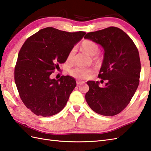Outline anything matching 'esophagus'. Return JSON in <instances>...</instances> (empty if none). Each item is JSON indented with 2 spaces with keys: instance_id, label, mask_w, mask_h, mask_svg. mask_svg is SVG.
I'll return each instance as SVG.
<instances>
[{
  "instance_id": "1",
  "label": "esophagus",
  "mask_w": 151,
  "mask_h": 151,
  "mask_svg": "<svg viewBox=\"0 0 151 151\" xmlns=\"http://www.w3.org/2000/svg\"><path fill=\"white\" fill-rule=\"evenodd\" d=\"M84 83H85V82L82 81V80H76V83L78 84V85H82V84H83Z\"/></svg>"
}]
</instances>
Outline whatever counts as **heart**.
I'll list each match as a JSON object with an SVG mask.
<instances>
[{"label": "heart", "mask_w": 151, "mask_h": 151, "mask_svg": "<svg viewBox=\"0 0 151 151\" xmlns=\"http://www.w3.org/2000/svg\"><path fill=\"white\" fill-rule=\"evenodd\" d=\"M81 47L83 51L87 52L89 55L93 57L94 61L99 63L100 61V57L98 52L99 51V46L94 41L90 40H86L82 42ZM75 53V50L73 49L68 53L67 60L71 62ZM94 70L93 68H87L83 67H76L70 71V75L78 79H86L91 76Z\"/></svg>", "instance_id": "heart-1"}]
</instances>
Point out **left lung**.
Segmentation results:
<instances>
[{
  "mask_svg": "<svg viewBox=\"0 0 151 151\" xmlns=\"http://www.w3.org/2000/svg\"><path fill=\"white\" fill-rule=\"evenodd\" d=\"M84 38L100 44L104 50L99 77L107 83L88 81L86 100L95 113L114 116L127 106L139 85L141 64L137 47L120 28L109 27L86 34ZM104 81V80H101Z\"/></svg>",
  "mask_w": 151,
  "mask_h": 151,
  "instance_id": "obj_1",
  "label": "left lung"
}]
</instances>
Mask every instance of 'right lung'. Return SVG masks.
Returning a JSON list of instances; mask_svg holds the SVG:
<instances>
[{
	"mask_svg": "<svg viewBox=\"0 0 151 151\" xmlns=\"http://www.w3.org/2000/svg\"><path fill=\"white\" fill-rule=\"evenodd\" d=\"M86 33H70L46 27L29 37L19 52L15 82L21 100L37 116H51L65 106L76 86L72 76L51 78L68 53Z\"/></svg>",
	"mask_w": 151,
	"mask_h": 151,
	"instance_id": "add662e5",
	"label": "right lung"
}]
</instances>
